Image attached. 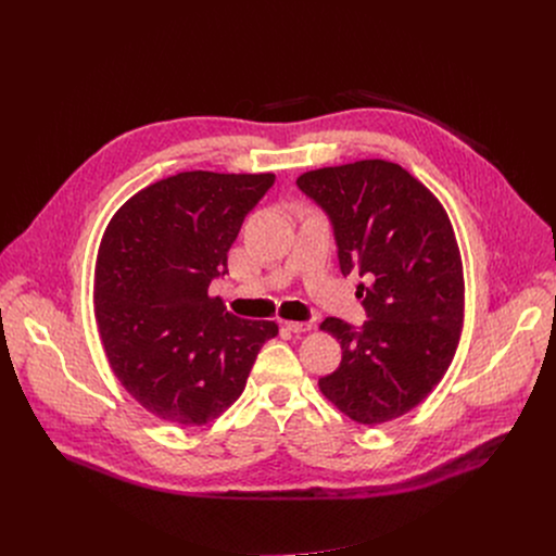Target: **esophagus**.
<instances>
[{
	"label": "esophagus",
	"instance_id": "esophagus-1",
	"mask_svg": "<svg viewBox=\"0 0 556 556\" xmlns=\"http://www.w3.org/2000/svg\"><path fill=\"white\" fill-rule=\"evenodd\" d=\"M283 326H286L290 332H294V334H299V332H307V330L312 328V324H309V321H283Z\"/></svg>",
	"mask_w": 556,
	"mask_h": 556
}]
</instances>
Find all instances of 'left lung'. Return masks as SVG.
<instances>
[{"instance_id": "8db88e82", "label": "left lung", "mask_w": 556, "mask_h": 556, "mask_svg": "<svg viewBox=\"0 0 556 556\" xmlns=\"http://www.w3.org/2000/svg\"><path fill=\"white\" fill-rule=\"evenodd\" d=\"M328 215L343 275L356 270L367 321L334 316L339 369L319 378L328 401L361 425L420 405L448 369L464 321L462 257L446 211L401 165L358 161L296 178Z\"/></svg>"}]
</instances>
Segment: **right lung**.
<instances>
[{"mask_svg":"<svg viewBox=\"0 0 556 556\" xmlns=\"http://www.w3.org/2000/svg\"><path fill=\"white\" fill-rule=\"evenodd\" d=\"M273 174L185 172L129 198L97 262L94 309L121 384L153 416L200 427L240 399L277 324L208 296Z\"/></svg>","mask_w":556,"mask_h":556,"instance_id":"1","label":"right lung"}]
</instances>
